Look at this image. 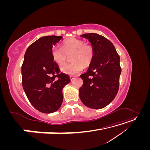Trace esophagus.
Instances as JSON below:
<instances>
[{
    "label": "esophagus",
    "mask_w": 150,
    "mask_h": 150,
    "mask_svg": "<svg viewBox=\"0 0 150 150\" xmlns=\"http://www.w3.org/2000/svg\"><path fill=\"white\" fill-rule=\"evenodd\" d=\"M75 77H76V76H70V79H71V81L73 80V79H74Z\"/></svg>",
    "instance_id": "obj_1"
}]
</instances>
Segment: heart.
<instances>
[{
  "instance_id": "heart-1",
  "label": "heart",
  "mask_w": 150,
  "mask_h": 150,
  "mask_svg": "<svg viewBox=\"0 0 150 150\" xmlns=\"http://www.w3.org/2000/svg\"><path fill=\"white\" fill-rule=\"evenodd\" d=\"M54 61L57 64H65L68 56L72 61L69 64L63 66L61 70L69 75L78 74L83 69V66H88L91 62L94 56L93 47L86 44L82 40L71 38L65 40L62 43V48L54 46L51 51Z\"/></svg>"
}]
</instances>
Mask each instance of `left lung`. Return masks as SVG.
Wrapping results in <instances>:
<instances>
[{"label":"left lung","instance_id":"1","mask_svg":"<svg viewBox=\"0 0 150 150\" xmlns=\"http://www.w3.org/2000/svg\"><path fill=\"white\" fill-rule=\"evenodd\" d=\"M88 39L94 51L88 70L80 76L83 84L79 97L85 106L101 109L108 105L118 92L121 68L120 56L112 43L96 33L81 35Z\"/></svg>","mask_w":150,"mask_h":150}]
</instances>
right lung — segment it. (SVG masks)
<instances>
[{
    "label": "right lung",
    "mask_w": 150,
    "mask_h": 150,
    "mask_svg": "<svg viewBox=\"0 0 150 150\" xmlns=\"http://www.w3.org/2000/svg\"><path fill=\"white\" fill-rule=\"evenodd\" d=\"M62 36L39 38L26 50L22 65V83L29 101L44 113L57 111L62 101V89L71 81L54 61L51 51Z\"/></svg>",
    "instance_id": "right-lung-1"
}]
</instances>
